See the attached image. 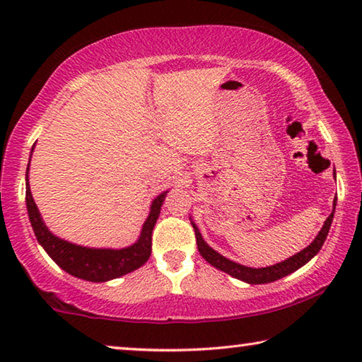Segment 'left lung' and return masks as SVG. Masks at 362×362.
<instances>
[{
  "mask_svg": "<svg viewBox=\"0 0 362 362\" xmlns=\"http://www.w3.org/2000/svg\"><path fill=\"white\" fill-rule=\"evenodd\" d=\"M335 203L337 201L334 199L332 212H330V216L326 218V222H324L321 231L317 233V236L315 238L313 243H311L308 247L300 250V252L289 257V259L284 262H279V263H276V265L265 267V268L244 267V265H240V263L226 259V257L218 254L217 250H214L209 244L203 240V236H201V233L198 230V226H196V223H193L192 217H189V220H192V225L194 228V236H196V244H198V250H199V254L203 255V259L206 262H209L212 267H216L217 269H220V272L228 273L230 276L244 281V283H247V284H267V283H273V281L284 278V276H287V274L296 272V269L302 268L305 263H308L317 252H320L324 241H326V238H327L330 225H332Z\"/></svg>",
  "mask_w": 362,
  "mask_h": 362,
  "instance_id": "8db88e82",
  "label": "left lung"
}]
</instances>
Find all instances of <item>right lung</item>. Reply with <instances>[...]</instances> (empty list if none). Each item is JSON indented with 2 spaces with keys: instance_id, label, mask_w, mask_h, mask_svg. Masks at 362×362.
<instances>
[{
  "instance_id": "right-lung-1",
  "label": "right lung",
  "mask_w": 362,
  "mask_h": 362,
  "mask_svg": "<svg viewBox=\"0 0 362 362\" xmlns=\"http://www.w3.org/2000/svg\"><path fill=\"white\" fill-rule=\"evenodd\" d=\"M30 158H32V155H30ZM28 168L25 174V203L30 223H32L36 240H38L42 249H45L47 255L51 257L60 268L65 269L66 273L75 278L93 281V283H105V281L124 276V274L134 272V269L140 268L150 259L151 233L156 225V220L159 217V212H161V206L164 203V198H166L168 192H163L151 201L148 217H146L142 226L139 240L134 243L132 246L122 249L84 247L65 240H60L59 236L52 235V233L49 231L45 222H42L41 214L38 211V207H36L32 196V189H30Z\"/></svg>"
}]
</instances>
